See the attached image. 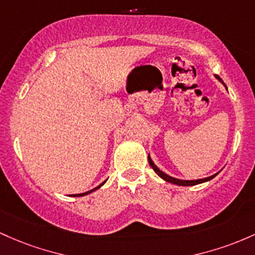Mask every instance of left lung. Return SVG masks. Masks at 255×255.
Instances as JSON below:
<instances>
[{
  "instance_id": "1",
  "label": "left lung",
  "mask_w": 255,
  "mask_h": 255,
  "mask_svg": "<svg viewBox=\"0 0 255 255\" xmlns=\"http://www.w3.org/2000/svg\"><path fill=\"white\" fill-rule=\"evenodd\" d=\"M216 78L218 79L219 82H222L223 84H224V82H223L222 79H220V77L217 76V74H216ZM224 87L227 88V85L224 84ZM148 161H149V165L151 166V168H153V170H154V172L158 174L159 177H161V178L164 179V181L168 182V183H172V184H176V185H182V187H189V185H196V184H200V183H204V182L211 181V179L214 178V177H216L217 174H218V173H216V174H213V176H211V177H206V178H202V179H195V181H184V179L173 178V177L168 176V174H166L165 172H162V171H160L158 166L154 164L153 160L150 159L149 155H148Z\"/></svg>"
}]
</instances>
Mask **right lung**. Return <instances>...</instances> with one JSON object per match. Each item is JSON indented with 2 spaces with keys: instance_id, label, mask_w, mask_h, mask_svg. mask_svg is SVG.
Listing matches in <instances>:
<instances>
[{
  "instance_id": "right-lung-1",
  "label": "right lung",
  "mask_w": 255,
  "mask_h": 255,
  "mask_svg": "<svg viewBox=\"0 0 255 255\" xmlns=\"http://www.w3.org/2000/svg\"><path fill=\"white\" fill-rule=\"evenodd\" d=\"M106 183V181L104 182V183H101V184L99 185V187H96V188H94V189H91V190H89V191H85V193H83V194H74V195H72V196H84V195H88V194H90V193H93V191H95V190H97L99 189L100 187H102V185H104Z\"/></svg>"
}]
</instances>
